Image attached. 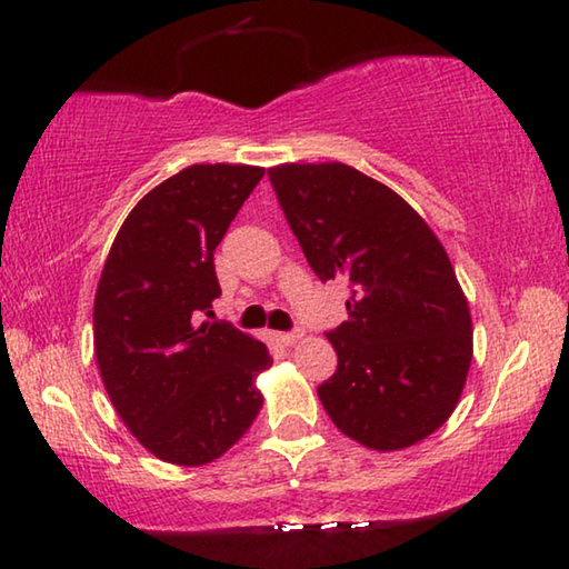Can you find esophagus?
Returning <instances> with one entry per match:
<instances>
[{
	"label": "esophagus",
	"instance_id": "obj_1",
	"mask_svg": "<svg viewBox=\"0 0 569 569\" xmlns=\"http://www.w3.org/2000/svg\"><path fill=\"white\" fill-rule=\"evenodd\" d=\"M301 339H303V331H283V333H278V341L286 343V346H293L296 341H301Z\"/></svg>",
	"mask_w": 569,
	"mask_h": 569
}]
</instances>
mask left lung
<instances>
[{
    "mask_svg": "<svg viewBox=\"0 0 569 569\" xmlns=\"http://www.w3.org/2000/svg\"><path fill=\"white\" fill-rule=\"evenodd\" d=\"M278 203L321 281L343 276L349 321L319 387L326 413L359 445L393 451L445 423L471 363V316L439 238L407 200L343 162L268 170Z\"/></svg>",
    "mask_w": 569,
    "mask_h": 569,
    "instance_id": "obj_1",
    "label": "left lung"
}]
</instances>
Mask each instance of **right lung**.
<instances>
[{
  "label": "right lung",
  "mask_w": 569,
  "mask_h": 569,
  "mask_svg": "<svg viewBox=\"0 0 569 569\" xmlns=\"http://www.w3.org/2000/svg\"><path fill=\"white\" fill-rule=\"evenodd\" d=\"M263 168L190 166L124 218L94 296L100 377L138 441L162 461L200 467L246 435L263 407L266 343L213 319V253Z\"/></svg>",
  "instance_id": "obj_1"
}]
</instances>
